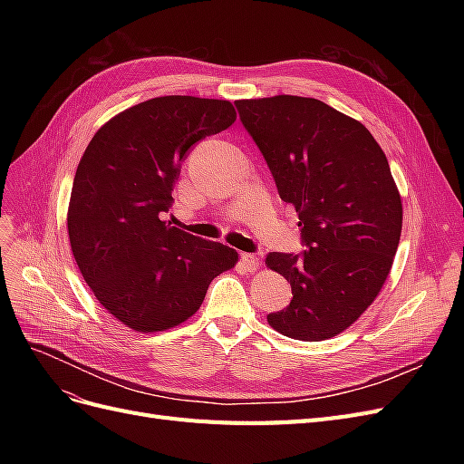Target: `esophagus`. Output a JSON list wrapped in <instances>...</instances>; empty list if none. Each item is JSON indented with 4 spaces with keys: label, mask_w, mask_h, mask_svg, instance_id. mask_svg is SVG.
<instances>
[{
    "label": "esophagus",
    "mask_w": 464,
    "mask_h": 464,
    "mask_svg": "<svg viewBox=\"0 0 464 464\" xmlns=\"http://www.w3.org/2000/svg\"><path fill=\"white\" fill-rule=\"evenodd\" d=\"M240 261H242V265L246 266L249 273H254L257 266H259V257L256 254H242Z\"/></svg>",
    "instance_id": "34e87169"
}]
</instances>
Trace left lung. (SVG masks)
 <instances>
[{
  "label": "left lung",
  "instance_id": "1",
  "mask_svg": "<svg viewBox=\"0 0 464 464\" xmlns=\"http://www.w3.org/2000/svg\"><path fill=\"white\" fill-rule=\"evenodd\" d=\"M280 199L298 213L300 256H266L292 286L269 325L296 341L348 329L377 298L395 259L402 203L385 152L353 118L317 98L278 94L236 101Z\"/></svg>",
  "mask_w": 464,
  "mask_h": 464
}]
</instances>
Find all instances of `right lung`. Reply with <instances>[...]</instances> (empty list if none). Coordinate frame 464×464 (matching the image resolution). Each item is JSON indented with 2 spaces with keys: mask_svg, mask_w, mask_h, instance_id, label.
I'll list each match as a JSON object with an SVG mask.
<instances>
[{
  "mask_svg": "<svg viewBox=\"0 0 464 464\" xmlns=\"http://www.w3.org/2000/svg\"><path fill=\"white\" fill-rule=\"evenodd\" d=\"M236 121L228 101L159 96L94 133L77 166L67 230L96 300L123 325L157 333L199 310L237 254L160 220L188 150Z\"/></svg>",
  "mask_w": 464,
  "mask_h": 464,
  "instance_id": "1",
  "label": "right lung"
}]
</instances>
